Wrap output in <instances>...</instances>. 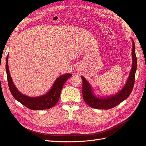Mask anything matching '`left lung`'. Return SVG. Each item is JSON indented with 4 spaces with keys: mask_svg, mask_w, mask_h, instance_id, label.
Instances as JSON below:
<instances>
[{
    "mask_svg": "<svg viewBox=\"0 0 146 146\" xmlns=\"http://www.w3.org/2000/svg\"><path fill=\"white\" fill-rule=\"evenodd\" d=\"M132 48V67L125 85L118 92L110 96H97L89 82L81 76L83 81L82 94L85 102L92 108L100 110H109L119 105L129 96L134 87L135 74L137 70V61L135 51V44L133 39Z\"/></svg>",
    "mask_w": 146,
    "mask_h": 146,
    "instance_id": "left-lung-1",
    "label": "left lung"
}]
</instances>
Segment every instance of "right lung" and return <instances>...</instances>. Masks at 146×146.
Returning a JSON list of instances; mask_svg holds the SVG:
<instances>
[{
	"mask_svg": "<svg viewBox=\"0 0 146 146\" xmlns=\"http://www.w3.org/2000/svg\"><path fill=\"white\" fill-rule=\"evenodd\" d=\"M8 57L9 54L7 55L6 61V71L9 88L14 98L32 110H47L54 106L58 101L64 84L72 76V74L66 73L59 76L53 83L51 89L44 95L35 97L28 96L19 92L13 83L9 70Z\"/></svg>",
	"mask_w": 146,
	"mask_h": 146,
	"instance_id": "obj_1",
	"label": "right lung"
}]
</instances>
